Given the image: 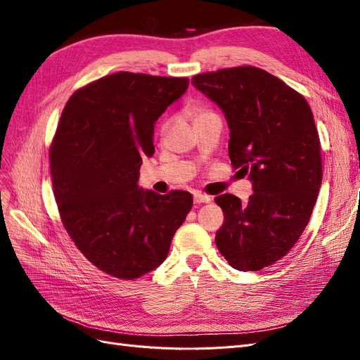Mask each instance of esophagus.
Returning <instances> with one entry per match:
<instances>
[{
	"instance_id": "34e87169",
	"label": "esophagus",
	"mask_w": 360,
	"mask_h": 360,
	"mask_svg": "<svg viewBox=\"0 0 360 360\" xmlns=\"http://www.w3.org/2000/svg\"><path fill=\"white\" fill-rule=\"evenodd\" d=\"M193 201L197 204H201V202H210L212 201V197L210 195H204L201 192H197L193 193Z\"/></svg>"
}]
</instances>
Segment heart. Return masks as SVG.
<instances>
[{
    "mask_svg": "<svg viewBox=\"0 0 360 360\" xmlns=\"http://www.w3.org/2000/svg\"><path fill=\"white\" fill-rule=\"evenodd\" d=\"M209 115H213V112H212V111H209V110H205V108L197 106V108H193V110H192V118H193V123H195V122H198V120H202V118H205V117H209ZM167 127H168V120H163L162 124H160V134H162V135L165 134Z\"/></svg>",
    "mask_w": 360,
    "mask_h": 360,
    "instance_id": "obj_1",
    "label": "heart"
}]
</instances>
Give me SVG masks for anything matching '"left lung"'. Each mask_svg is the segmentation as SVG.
Returning <instances> with one entry per match:
<instances>
[{"instance_id": "obj_1", "label": "left lung", "mask_w": 360, "mask_h": 360, "mask_svg": "<svg viewBox=\"0 0 360 360\" xmlns=\"http://www.w3.org/2000/svg\"><path fill=\"white\" fill-rule=\"evenodd\" d=\"M195 89L224 111L231 165L249 176L246 204L216 197L225 221L216 246L231 267L258 271L288 254L307 228L321 186V150L307 99L254 66L195 75Z\"/></svg>"}]
</instances>
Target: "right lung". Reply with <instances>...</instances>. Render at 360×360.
Masks as SVG:
<instances>
[{"label": "right lung", "instance_id": "add662e5", "mask_svg": "<svg viewBox=\"0 0 360 360\" xmlns=\"http://www.w3.org/2000/svg\"><path fill=\"white\" fill-rule=\"evenodd\" d=\"M188 78L118 72L75 91L61 114L49 160L61 222L105 274L136 279L165 261L192 195L138 186L153 156L155 123L188 90Z\"/></svg>", "mask_w": 360, "mask_h": 360}]
</instances>
